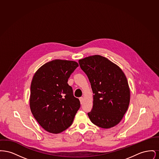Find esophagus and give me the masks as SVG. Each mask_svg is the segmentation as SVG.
I'll return each mask as SVG.
<instances>
[{"instance_id":"34e87169","label":"esophagus","mask_w":159,"mask_h":159,"mask_svg":"<svg viewBox=\"0 0 159 159\" xmlns=\"http://www.w3.org/2000/svg\"><path fill=\"white\" fill-rule=\"evenodd\" d=\"M79 100H80V104H82L83 102V97H80V98H79Z\"/></svg>"}]
</instances>
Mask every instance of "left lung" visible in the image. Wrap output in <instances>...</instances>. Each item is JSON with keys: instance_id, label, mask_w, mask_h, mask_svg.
Here are the masks:
<instances>
[{"instance_id": "1", "label": "left lung", "mask_w": 159, "mask_h": 159, "mask_svg": "<svg viewBox=\"0 0 159 159\" xmlns=\"http://www.w3.org/2000/svg\"><path fill=\"white\" fill-rule=\"evenodd\" d=\"M91 83L93 107L88 115L101 128L118 125L128 110L130 92L125 73L117 65L99 55L79 60Z\"/></svg>"}]
</instances>
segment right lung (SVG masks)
I'll use <instances>...</instances> for the list:
<instances>
[{
	"mask_svg": "<svg viewBox=\"0 0 159 159\" xmlns=\"http://www.w3.org/2000/svg\"><path fill=\"white\" fill-rule=\"evenodd\" d=\"M78 66L74 61L54 60L42 66L33 77L31 111L41 127L49 133L57 134L68 128L80 107L67 83Z\"/></svg>",
	"mask_w": 159,
	"mask_h": 159,
	"instance_id": "1",
	"label": "right lung"
}]
</instances>
